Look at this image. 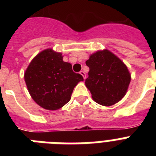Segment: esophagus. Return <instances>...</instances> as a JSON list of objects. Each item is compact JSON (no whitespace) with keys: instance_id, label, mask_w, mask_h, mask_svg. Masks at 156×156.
I'll list each match as a JSON object with an SVG mask.
<instances>
[{"instance_id":"obj_1","label":"esophagus","mask_w":156,"mask_h":156,"mask_svg":"<svg viewBox=\"0 0 156 156\" xmlns=\"http://www.w3.org/2000/svg\"><path fill=\"white\" fill-rule=\"evenodd\" d=\"M81 74V75L83 76V78H84V79H85V78H86V73H85V72H84V71H80V73H79Z\"/></svg>"}]
</instances>
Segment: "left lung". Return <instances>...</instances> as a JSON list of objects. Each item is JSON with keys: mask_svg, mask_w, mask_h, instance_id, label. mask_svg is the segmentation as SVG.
<instances>
[{"mask_svg": "<svg viewBox=\"0 0 156 156\" xmlns=\"http://www.w3.org/2000/svg\"><path fill=\"white\" fill-rule=\"evenodd\" d=\"M90 70L85 80L93 100L111 106L125 96L131 77L126 66L108 50L98 51L86 61Z\"/></svg>", "mask_w": 156, "mask_h": 156, "instance_id": "8db88e82", "label": "left lung"}]
</instances>
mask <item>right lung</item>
Returning a JSON list of instances; mask_svg holds the SVG:
<instances>
[{
    "mask_svg": "<svg viewBox=\"0 0 156 156\" xmlns=\"http://www.w3.org/2000/svg\"><path fill=\"white\" fill-rule=\"evenodd\" d=\"M61 53L44 50L33 59L24 74L31 97L40 107L56 110L70 100L73 88L83 76L74 73Z\"/></svg>",
    "mask_w": 156,
    "mask_h": 156,
    "instance_id": "right-lung-1",
    "label": "right lung"
}]
</instances>
